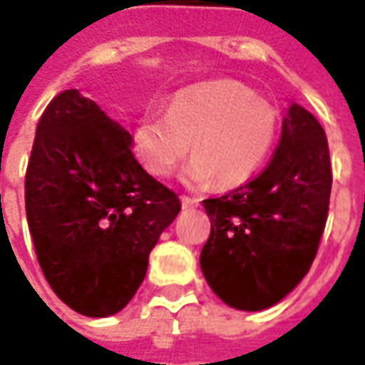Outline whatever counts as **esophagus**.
I'll return each instance as SVG.
<instances>
[{
    "mask_svg": "<svg viewBox=\"0 0 365 365\" xmlns=\"http://www.w3.org/2000/svg\"><path fill=\"white\" fill-rule=\"evenodd\" d=\"M180 202H182L185 208H195V206L200 204V200H198V198H190V196H182V198H180Z\"/></svg>",
    "mask_w": 365,
    "mask_h": 365,
    "instance_id": "obj_1",
    "label": "esophagus"
}]
</instances>
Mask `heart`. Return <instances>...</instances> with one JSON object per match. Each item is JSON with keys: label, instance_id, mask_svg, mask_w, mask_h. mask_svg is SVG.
I'll list each match as a JSON object with an SVG mask.
<instances>
[{"label": "heart", "instance_id": "1", "mask_svg": "<svg viewBox=\"0 0 365 365\" xmlns=\"http://www.w3.org/2000/svg\"><path fill=\"white\" fill-rule=\"evenodd\" d=\"M277 110L234 80L185 88L165 113H145L131 131L133 153L155 178H167L188 153L192 185H244L265 165L277 139Z\"/></svg>", "mask_w": 365, "mask_h": 365}]
</instances>
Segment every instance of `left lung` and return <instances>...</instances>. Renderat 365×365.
Listing matches in <instances>:
<instances>
[{
  "mask_svg": "<svg viewBox=\"0 0 365 365\" xmlns=\"http://www.w3.org/2000/svg\"><path fill=\"white\" fill-rule=\"evenodd\" d=\"M330 188L327 133L291 102L277 151L259 177L202 200L212 230L200 269L212 291L237 311H263L291 293L319 250Z\"/></svg>",
  "mask_w": 365,
  "mask_h": 365,
  "instance_id": "1",
  "label": "left lung"
}]
</instances>
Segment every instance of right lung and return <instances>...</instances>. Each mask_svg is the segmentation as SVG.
<instances>
[{
	"instance_id": "add662e5",
	"label": "right lung",
	"mask_w": 365,
	"mask_h": 365,
	"mask_svg": "<svg viewBox=\"0 0 365 365\" xmlns=\"http://www.w3.org/2000/svg\"><path fill=\"white\" fill-rule=\"evenodd\" d=\"M131 135L78 90L41 115L25 177V210L43 275L72 311L120 312L143 283L149 253L180 212L147 173Z\"/></svg>"
}]
</instances>
